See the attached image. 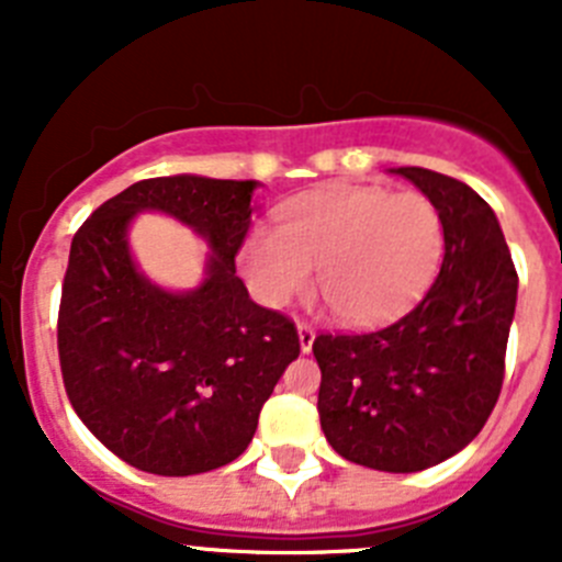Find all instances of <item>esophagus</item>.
I'll list each match as a JSON object with an SVG mask.
<instances>
[{
	"label": "esophagus",
	"instance_id": "obj_1",
	"mask_svg": "<svg viewBox=\"0 0 562 562\" xmlns=\"http://www.w3.org/2000/svg\"><path fill=\"white\" fill-rule=\"evenodd\" d=\"M297 340H301V351H312V342H315V326L297 324Z\"/></svg>",
	"mask_w": 562,
	"mask_h": 562
}]
</instances>
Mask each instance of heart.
Masks as SVG:
<instances>
[{"label": "heart", "instance_id": "heart-1", "mask_svg": "<svg viewBox=\"0 0 562 562\" xmlns=\"http://www.w3.org/2000/svg\"><path fill=\"white\" fill-rule=\"evenodd\" d=\"M445 252V222L419 191L331 186L286 202L278 231L256 227L241 261L252 290L284 306L317 267V286L346 324L369 326L408 310Z\"/></svg>", "mask_w": 562, "mask_h": 562}]
</instances>
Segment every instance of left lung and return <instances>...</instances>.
<instances>
[{"instance_id":"obj_1","label":"left lung","mask_w":562,"mask_h":562,"mask_svg":"<svg viewBox=\"0 0 562 562\" xmlns=\"http://www.w3.org/2000/svg\"><path fill=\"white\" fill-rule=\"evenodd\" d=\"M445 222V258L419 304L360 335H317V414L326 441L355 464L419 473L481 434L504 385L518 272L493 207L464 182L394 168Z\"/></svg>"}]
</instances>
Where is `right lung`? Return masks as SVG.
Segmentation results:
<instances>
[{
    "label": "right lung",
    "mask_w": 562,
    "mask_h": 562,
    "mask_svg": "<svg viewBox=\"0 0 562 562\" xmlns=\"http://www.w3.org/2000/svg\"><path fill=\"white\" fill-rule=\"evenodd\" d=\"M256 186L193 173L140 180L72 236L58 306L64 389L92 436L143 473L196 475L238 459L301 355L295 324L252 304L236 276ZM140 210L206 238L196 291H160L136 270L125 233Z\"/></svg>",
    "instance_id": "obj_1"
}]
</instances>
